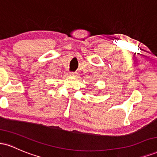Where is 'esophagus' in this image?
<instances>
[{
    "label": "esophagus",
    "instance_id": "esophagus-1",
    "mask_svg": "<svg viewBox=\"0 0 157 157\" xmlns=\"http://www.w3.org/2000/svg\"><path fill=\"white\" fill-rule=\"evenodd\" d=\"M70 75H71V77H77V72H71L70 73Z\"/></svg>",
    "mask_w": 157,
    "mask_h": 157
}]
</instances>
